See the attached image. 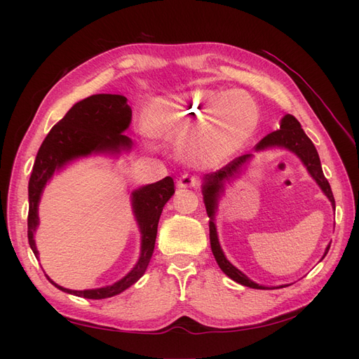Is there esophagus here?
I'll list each match as a JSON object with an SVG mask.
<instances>
[{
  "instance_id": "esophagus-1",
  "label": "esophagus",
  "mask_w": 359,
  "mask_h": 359,
  "mask_svg": "<svg viewBox=\"0 0 359 359\" xmlns=\"http://www.w3.org/2000/svg\"><path fill=\"white\" fill-rule=\"evenodd\" d=\"M199 184V178L196 175H189V173H184V175L178 180V187L187 189V187H196Z\"/></svg>"
}]
</instances>
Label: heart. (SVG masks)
<instances>
[{"label":"heart","mask_w":359,"mask_h":359,"mask_svg":"<svg viewBox=\"0 0 359 359\" xmlns=\"http://www.w3.org/2000/svg\"><path fill=\"white\" fill-rule=\"evenodd\" d=\"M257 124V106L244 91L193 90L151 102L145 126L154 136L184 140L182 151L201 166H215L241 149Z\"/></svg>","instance_id":"obj_1"}]
</instances>
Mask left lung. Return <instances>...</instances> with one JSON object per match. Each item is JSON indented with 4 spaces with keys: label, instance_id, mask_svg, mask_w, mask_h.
Listing matches in <instances>:
<instances>
[{
    "label": "left lung",
    "instance_id": "8db88e82",
    "mask_svg": "<svg viewBox=\"0 0 359 359\" xmlns=\"http://www.w3.org/2000/svg\"><path fill=\"white\" fill-rule=\"evenodd\" d=\"M269 147H281V148H287L292 153H295L304 165H306L307 170L310 172V175L316 180L319 184V187L322 191L327 194V198L331 201L332 208L335 210V201L332 196V190L328 180L325 178L322 166H320V160L316 148H314L313 142L309 139V136L304 133V130L301 128V124L298 119L293 115H286L283 119H281L280 128L276 130V132L266 135L260 142L256 145V151L259 149H265ZM252 157V154H244L233 158L232 161L227 163L226 166L219 169L217 172L210 173V175L205 177V184H203V202L206 206V214L210 217V241H211V250L212 255L217 260V264L222 268L223 273L231 277L233 281L253 289H266L264 286L256 285L255 281L247 278L240 269H236L229 260H227L222 252L220 244H219V238H217V231H215V224H214V212L217 210V201H219L220 193L223 191V181L229 180L231 177H235V173L241 170V166L244 163ZM330 250V245L327 247V252H325V256H327Z\"/></svg>",
    "mask_w": 359,
    "mask_h": 359
}]
</instances>
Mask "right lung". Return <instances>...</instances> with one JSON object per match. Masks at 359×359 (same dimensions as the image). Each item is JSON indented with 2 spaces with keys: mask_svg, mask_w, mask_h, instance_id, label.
<instances>
[{
  "mask_svg": "<svg viewBox=\"0 0 359 359\" xmlns=\"http://www.w3.org/2000/svg\"><path fill=\"white\" fill-rule=\"evenodd\" d=\"M132 121V107L127 99L119 94H95L76 103L58 124L52 127L39 149L28 182V243L36 256L39 255L34 232L39 224L37 206L43 187L53 172L67 161L91 153L118 151L132 147V140L123 135ZM175 193V184L170 177L135 190L133 211L142 232V252L139 262L130 273L115 285L93 290H70L58 286L48 277L50 283L67 293L90 299H103L118 295L144 276L154 252L157 226L163 206Z\"/></svg>",
  "mask_w": 359,
  "mask_h": 359,
  "instance_id": "1",
  "label": "right lung"
}]
</instances>
